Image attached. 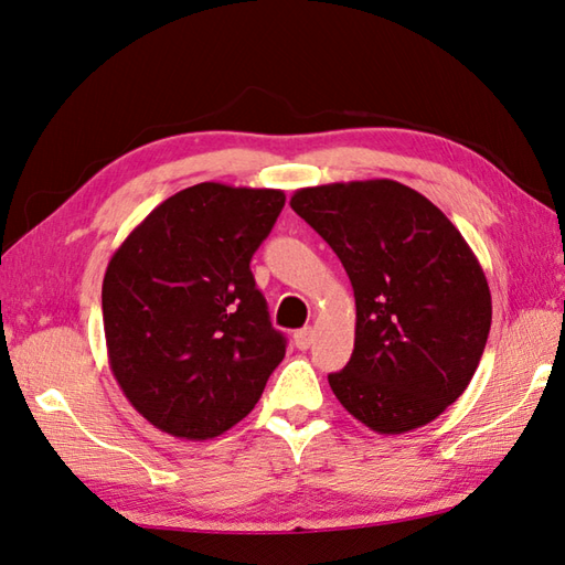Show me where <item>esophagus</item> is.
Instances as JSON below:
<instances>
[{"instance_id":"esophagus-1","label":"esophagus","mask_w":565,"mask_h":565,"mask_svg":"<svg viewBox=\"0 0 565 565\" xmlns=\"http://www.w3.org/2000/svg\"><path fill=\"white\" fill-rule=\"evenodd\" d=\"M310 342H313V330L310 328H301L294 332V344L298 347V350H308Z\"/></svg>"}]
</instances>
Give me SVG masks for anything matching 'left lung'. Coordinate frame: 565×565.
<instances>
[{"mask_svg":"<svg viewBox=\"0 0 565 565\" xmlns=\"http://www.w3.org/2000/svg\"><path fill=\"white\" fill-rule=\"evenodd\" d=\"M291 209L354 289V352L328 376L332 393L379 435L431 423L471 383L493 320L473 249L435 203L393 179L298 189Z\"/></svg>","mask_w":565,"mask_h":565,"instance_id":"1","label":"left lung"}]
</instances>
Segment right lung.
Instances as JSON below:
<instances>
[{
  "mask_svg": "<svg viewBox=\"0 0 565 565\" xmlns=\"http://www.w3.org/2000/svg\"><path fill=\"white\" fill-rule=\"evenodd\" d=\"M284 191L203 182L162 201L114 252L102 286L109 364L128 403L182 439L237 425L281 364L249 262Z\"/></svg>",
  "mask_w": 565,
  "mask_h": 565,
  "instance_id": "right-lung-1",
  "label": "right lung"
}]
</instances>
